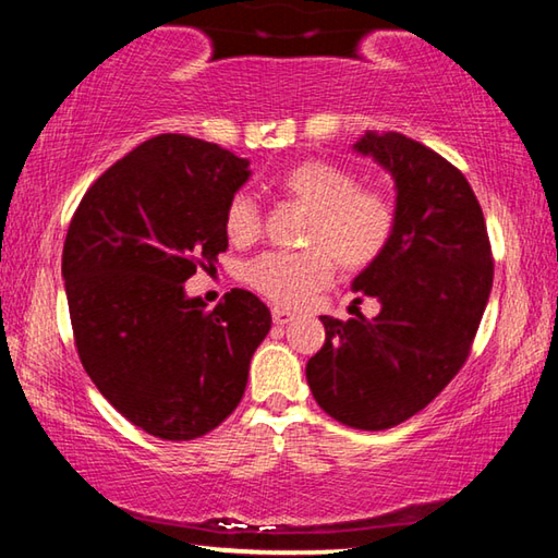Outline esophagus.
Instances as JSON below:
<instances>
[{
	"label": "esophagus",
	"instance_id": "1",
	"mask_svg": "<svg viewBox=\"0 0 558 558\" xmlns=\"http://www.w3.org/2000/svg\"><path fill=\"white\" fill-rule=\"evenodd\" d=\"M292 319H295V315L288 313V310H282V307H272V323H276L278 327H286V325H290Z\"/></svg>",
	"mask_w": 558,
	"mask_h": 558
}]
</instances>
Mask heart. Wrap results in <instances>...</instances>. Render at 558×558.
<instances>
[{
    "instance_id": "b5f03b06",
    "label": "heart",
    "mask_w": 558,
    "mask_h": 558,
    "mask_svg": "<svg viewBox=\"0 0 558 558\" xmlns=\"http://www.w3.org/2000/svg\"><path fill=\"white\" fill-rule=\"evenodd\" d=\"M280 192L310 209L300 253H263L245 263L243 280L282 307H298L332 280V258L344 270H362L381 256L396 226L389 196L362 189L352 172L329 162H300L280 179ZM223 229L235 245L260 233V211L248 194L226 206Z\"/></svg>"
}]
</instances>
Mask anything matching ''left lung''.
Segmentation results:
<instances>
[{
  "mask_svg": "<svg viewBox=\"0 0 558 558\" xmlns=\"http://www.w3.org/2000/svg\"><path fill=\"white\" fill-rule=\"evenodd\" d=\"M396 189L389 245L352 280L379 315H323L325 344L305 366L319 409L384 430L436 399L470 354L493 290L485 216L448 159L399 132L366 130L352 145Z\"/></svg>",
  "mask_w": 558,
  "mask_h": 558,
  "instance_id": "1",
  "label": "left lung"
}]
</instances>
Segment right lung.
Wrapping results in <instances>:
<instances>
[{
	"label": "right lung",
	"mask_w": 558,
	"mask_h": 558,
	"mask_svg": "<svg viewBox=\"0 0 558 558\" xmlns=\"http://www.w3.org/2000/svg\"><path fill=\"white\" fill-rule=\"evenodd\" d=\"M251 162L157 135L93 184L63 243L75 347L98 391L137 428L194 440L241 403L270 310L233 288L214 310L184 282L229 248L226 206Z\"/></svg>",
	"instance_id": "1"
}]
</instances>
